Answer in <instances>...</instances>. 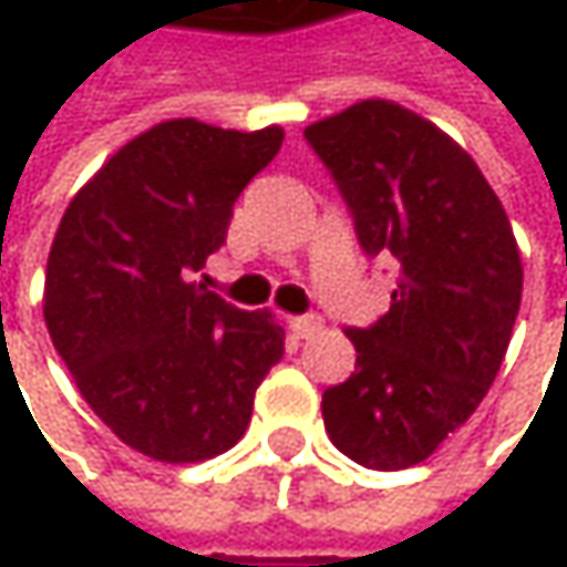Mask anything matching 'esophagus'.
Here are the masks:
<instances>
[{
	"mask_svg": "<svg viewBox=\"0 0 567 567\" xmlns=\"http://www.w3.org/2000/svg\"><path fill=\"white\" fill-rule=\"evenodd\" d=\"M288 328H291L298 338H311V334L321 328V318H318V315H295V318H288Z\"/></svg>",
	"mask_w": 567,
	"mask_h": 567,
	"instance_id": "1",
	"label": "esophagus"
}]
</instances>
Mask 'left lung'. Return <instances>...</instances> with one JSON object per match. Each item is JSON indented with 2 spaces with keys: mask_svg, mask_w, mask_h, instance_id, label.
<instances>
[{
  "mask_svg": "<svg viewBox=\"0 0 567 567\" xmlns=\"http://www.w3.org/2000/svg\"><path fill=\"white\" fill-rule=\"evenodd\" d=\"M368 259H394L391 311L348 328L358 361L321 396L331 443L368 470L423 463L460 430L509 348L522 262L509 216L440 127L361 101L305 127Z\"/></svg>",
  "mask_w": 567,
  "mask_h": 567,
  "instance_id": "8db88e82",
  "label": "left lung"
}]
</instances>
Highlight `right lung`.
<instances>
[{"mask_svg": "<svg viewBox=\"0 0 567 567\" xmlns=\"http://www.w3.org/2000/svg\"><path fill=\"white\" fill-rule=\"evenodd\" d=\"M282 137L193 117L157 124L61 216L45 272L52 344L91 410L144 456L199 463L236 446L256 388L282 361L285 331L269 311L196 282Z\"/></svg>", "mask_w": 567, "mask_h": 567, "instance_id": "1", "label": "right lung"}]
</instances>
